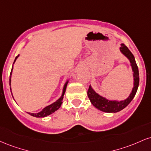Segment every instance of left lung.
Listing matches in <instances>:
<instances>
[{"instance_id":"left-lung-1","label":"left lung","mask_w":151,"mask_h":151,"mask_svg":"<svg viewBox=\"0 0 151 151\" xmlns=\"http://www.w3.org/2000/svg\"><path fill=\"white\" fill-rule=\"evenodd\" d=\"M121 52L131 62V66L132 67L133 74V88L132 91L130 93L126 99L123 100V101H111V100L107 99L103 96H100L96 91L91 88V85L89 86V89L87 91L88 97H89L91 103L93 105V106L96 107L99 110L101 111L106 112V113H116L118 111L124 109L125 107L129 104L130 102L132 101L136 95L137 90H138V84H139V72H138V66L136 65V60L133 55L131 52L129 50V48L126 47L124 44H121L120 47Z\"/></svg>"}]
</instances>
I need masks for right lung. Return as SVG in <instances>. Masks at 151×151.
I'll return each instance as SVG.
<instances>
[{
  "instance_id": "obj_1",
  "label": "right lung",
  "mask_w": 151,
  "mask_h": 151,
  "mask_svg": "<svg viewBox=\"0 0 151 151\" xmlns=\"http://www.w3.org/2000/svg\"><path fill=\"white\" fill-rule=\"evenodd\" d=\"M19 57L17 56L16 58H15V60H14V62H13V64L15 63V60H17V58H18ZM13 67H12V70H11V72H10V82H11V75H12V71H13ZM69 81H66L65 86H64V88H63V91H62V96H60V98L59 99L57 100L56 101L54 102L53 104H50L49 106H47L45 107L44 109H42V111H41L40 112H39V113H28L30 115L34 117H37V118H42V117H45V116H47L50 115L51 114L54 113V112L55 111L58 110L59 109H60V107L61 106L62 104V100H63V96L65 95V91H66V88H67V83H68ZM10 90H11V88H10Z\"/></svg>"
}]
</instances>
